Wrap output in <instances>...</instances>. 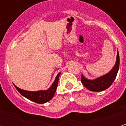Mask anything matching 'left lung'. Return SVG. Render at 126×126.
<instances>
[{"label": "left lung", "mask_w": 126, "mask_h": 126, "mask_svg": "<svg viewBox=\"0 0 126 126\" xmlns=\"http://www.w3.org/2000/svg\"><path fill=\"white\" fill-rule=\"evenodd\" d=\"M119 55L118 50L117 52L116 62L111 71L104 76L98 77L94 79H88L82 74L81 82L88 90L93 92H101L111 86L115 79L119 70Z\"/></svg>", "instance_id": "1"}]
</instances>
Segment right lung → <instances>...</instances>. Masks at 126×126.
<instances>
[{
    "instance_id": "add662e5",
    "label": "right lung",
    "mask_w": 126,
    "mask_h": 126,
    "mask_svg": "<svg viewBox=\"0 0 126 126\" xmlns=\"http://www.w3.org/2000/svg\"><path fill=\"white\" fill-rule=\"evenodd\" d=\"M61 75V72L57 74V76L55 78L54 82L52 83L51 86L46 90H38V91H28V90H22L17 86H16L14 84V86L17 89L19 93L21 94L24 97L28 98L29 100H32L33 102H35L38 104H43V103H47L49 100L52 99L57 88L59 76Z\"/></svg>"
}]
</instances>
